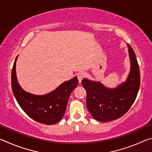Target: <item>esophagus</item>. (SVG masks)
Returning a JSON list of instances; mask_svg holds the SVG:
<instances>
[{"label":"esophagus","mask_w":152,"mask_h":152,"mask_svg":"<svg viewBox=\"0 0 152 152\" xmlns=\"http://www.w3.org/2000/svg\"><path fill=\"white\" fill-rule=\"evenodd\" d=\"M84 76H85V73L80 72V73L78 74V82H80V83L81 81H82V80L83 79V78H84Z\"/></svg>","instance_id":"34e87169"}]
</instances>
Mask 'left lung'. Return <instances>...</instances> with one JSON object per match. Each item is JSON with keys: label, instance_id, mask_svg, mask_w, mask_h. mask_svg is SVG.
I'll list each match as a JSON object with an SVG mask.
<instances>
[{"label": "left lung", "instance_id": "left-lung-1", "mask_svg": "<svg viewBox=\"0 0 152 152\" xmlns=\"http://www.w3.org/2000/svg\"><path fill=\"white\" fill-rule=\"evenodd\" d=\"M131 68L126 81L115 88L87 78L82 80L86 91V106L92 117L101 122L119 119L128 111L137 97L140 86L138 62L132 48L127 44Z\"/></svg>", "mask_w": 152, "mask_h": 152}]
</instances>
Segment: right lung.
<instances>
[{
    "mask_svg": "<svg viewBox=\"0 0 152 152\" xmlns=\"http://www.w3.org/2000/svg\"><path fill=\"white\" fill-rule=\"evenodd\" d=\"M15 58L11 74L12 92L19 106L28 116L36 121L53 125L62 119L71 92L78 86L75 76L60 84L54 91L43 95H36L25 91L19 85L16 74Z\"/></svg>",
    "mask_w": 152,
    "mask_h": 152,
    "instance_id": "obj_1",
    "label": "right lung"
}]
</instances>
